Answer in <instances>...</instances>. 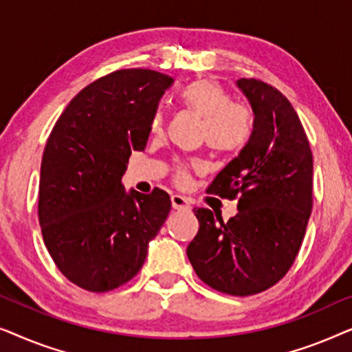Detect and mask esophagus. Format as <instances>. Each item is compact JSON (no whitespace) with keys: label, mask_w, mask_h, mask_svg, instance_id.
I'll use <instances>...</instances> for the list:
<instances>
[{"label":"esophagus","mask_w":352,"mask_h":352,"mask_svg":"<svg viewBox=\"0 0 352 352\" xmlns=\"http://www.w3.org/2000/svg\"><path fill=\"white\" fill-rule=\"evenodd\" d=\"M171 205H173V208H175V210H184V211L190 210L189 200H187L186 197L177 195V194L171 195Z\"/></svg>","instance_id":"obj_1"}]
</instances>
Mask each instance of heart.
I'll list each match as a JSON object with an SVG mask.
<instances>
[{
  "instance_id": "obj_1",
  "label": "heart",
  "mask_w": 352,
  "mask_h": 352,
  "mask_svg": "<svg viewBox=\"0 0 352 352\" xmlns=\"http://www.w3.org/2000/svg\"><path fill=\"white\" fill-rule=\"evenodd\" d=\"M179 99L182 105L201 118L200 136L216 152H237L250 142L254 131L253 109L242 100H232V94L219 81L199 78L182 88ZM162 113H155L151 122L153 134L163 133ZM199 162H177L175 181L186 186L190 170L199 168Z\"/></svg>"
}]
</instances>
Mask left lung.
Returning a JSON list of instances; mask_svg holds the SVG:
<instances>
[{"instance_id": "8db88e82", "label": "left lung", "mask_w": 352, "mask_h": 352, "mask_svg": "<svg viewBox=\"0 0 352 352\" xmlns=\"http://www.w3.org/2000/svg\"><path fill=\"white\" fill-rule=\"evenodd\" d=\"M237 86L252 104L253 136L206 192L239 199V213L224 223L208 208H194L200 228L187 258L206 285L250 296L276 285L300 252L312 210V152L280 91L256 78Z\"/></svg>"}]
</instances>
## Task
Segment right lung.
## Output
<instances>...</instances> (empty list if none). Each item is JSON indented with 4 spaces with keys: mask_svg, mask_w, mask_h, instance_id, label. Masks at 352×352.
I'll return each instance as SVG.
<instances>
[{
    "mask_svg": "<svg viewBox=\"0 0 352 352\" xmlns=\"http://www.w3.org/2000/svg\"><path fill=\"white\" fill-rule=\"evenodd\" d=\"M173 81L147 69L100 76L70 100L47 138L38 199L43 240L57 269L83 290L104 293L131 280L170 213L165 190L126 194L122 177L131 151L146 148Z\"/></svg>",
    "mask_w": 352,
    "mask_h": 352,
    "instance_id": "add662e5",
    "label": "right lung"
}]
</instances>
